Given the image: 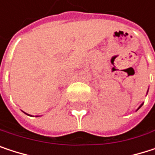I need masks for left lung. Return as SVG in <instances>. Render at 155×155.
<instances>
[{"label":"left lung","mask_w":155,"mask_h":155,"mask_svg":"<svg viewBox=\"0 0 155 155\" xmlns=\"http://www.w3.org/2000/svg\"><path fill=\"white\" fill-rule=\"evenodd\" d=\"M147 93H148V91H147ZM147 93H146V95H147ZM142 106H143V104H141V105H140V107H138V109H139V108H140V107H142ZM138 109H137V110H138Z\"/></svg>","instance_id":"left-lung-1"}]
</instances>
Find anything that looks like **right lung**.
Returning <instances> with one entry per match:
<instances>
[{
  "label": "right lung",
  "mask_w": 155,
  "mask_h": 155,
  "mask_svg": "<svg viewBox=\"0 0 155 155\" xmlns=\"http://www.w3.org/2000/svg\"><path fill=\"white\" fill-rule=\"evenodd\" d=\"M25 114H26V113H25ZM27 115H28V114H27ZM28 116H29V115H28Z\"/></svg>",
  "instance_id": "right-lung-1"
}]
</instances>
